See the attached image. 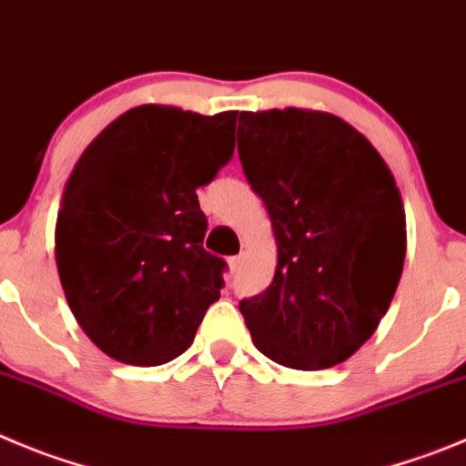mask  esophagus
Instances as JSON below:
<instances>
[{"label":"esophagus","mask_w":466,"mask_h":466,"mask_svg":"<svg viewBox=\"0 0 466 466\" xmlns=\"http://www.w3.org/2000/svg\"><path fill=\"white\" fill-rule=\"evenodd\" d=\"M243 262H246V253L237 255V258H229V268H232V271H238V268L243 267Z\"/></svg>","instance_id":"obj_1"}]
</instances>
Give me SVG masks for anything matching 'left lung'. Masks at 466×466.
I'll return each mask as SVG.
<instances>
[{
    "label": "left lung",
    "mask_w": 466,
    "mask_h": 466,
    "mask_svg": "<svg viewBox=\"0 0 466 466\" xmlns=\"http://www.w3.org/2000/svg\"><path fill=\"white\" fill-rule=\"evenodd\" d=\"M237 140L278 248L267 292L238 303L255 347L292 370L342 363L377 331L402 276L407 220L393 172L329 112H241Z\"/></svg>",
    "instance_id": "1"
}]
</instances>
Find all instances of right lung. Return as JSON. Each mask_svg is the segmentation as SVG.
<instances>
[{
    "label": "right lung",
    "mask_w": 466,
    "mask_h": 466,
    "mask_svg": "<svg viewBox=\"0 0 466 466\" xmlns=\"http://www.w3.org/2000/svg\"><path fill=\"white\" fill-rule=\"evenodd\" d=\"M237 112L137 106L82 151L64 186L55 259L68 308L103 354L163 365L220 299L225 262L202 248L195 190L234 154Z\"/></svg>",
    "instance_id": "right-lung-1"
}]
</instances>
